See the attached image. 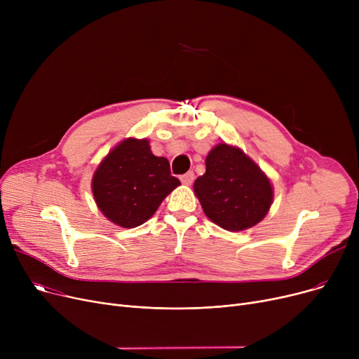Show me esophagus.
<instances>
[{"label": "esophagus", "mask_w": 359, "mask_h": 359, "mask_svg": "<svg viewBox=\"0 0 359 359\" xmlns=\"http://www.w3.org/2000/svg\"><path fill=\"white\" fill-rule=\"evenodd\" d=\"M180 180L183 184H192L195 180V173L194 172H187L186 175L180 176Z\"/></svg>", "instance_id": "esophagus-1"}]
</instances>
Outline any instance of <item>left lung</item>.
<instances>
[{"mask_svg":"<svg viewBox=\"0 0 359 359\" xmlns=\"http://www.w3.org/2000/svg\"><path fill=\"white\" fill-rule=\"evenodd\" d=\"M206 172L194 189L205 215L221 229L241 231L268 214L273 191L269 179L240 148L218 144L205 160Z\"/></svg>","mask_w":359,"mask_h":359,"instance_id":"1","label":"left lung"}]
</instances>
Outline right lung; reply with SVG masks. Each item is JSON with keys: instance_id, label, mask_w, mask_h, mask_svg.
I'll use <instances>...</instances> for the list:
<instances>
[{"instance_id": "1", "label": "right lung", "mask_w": 359, "mask_h": 359, "mask_svg": "<svg viewBox=\"0 0 359 359\" xmlns=\"http://www.w3.org/2000/svg\"><path fill=\"white\" fill-rule=\"evenodd\" d=\"M180 184L168 160L156 157L147 140L129 138L113 148L93 176L99 210L123 229H134L153 217L163 199Z\"/></svg>"}]
</instances>
